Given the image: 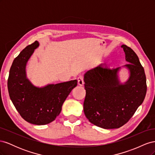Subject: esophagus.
I'll list each match as a JSON object with an SVG mask.
<instances>
[{"instance_id": "1", "label": "esophagus", "mask_w": 155, "mask_h": 155, "mask_svg": "<svg viewBox=\"0 0 155 155\" xmlns=\"http://www.w3.org/2000/svg\"><path fill=\"white\" fill-rule=\"evenodd\" d=\"M78 85L80 86H83L84 84V81L83 79L81 77H79L78 78Z\"/></svg>"}]
</instances>
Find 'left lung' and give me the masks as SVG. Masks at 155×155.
Segmentation results:
<instances>
[{"instance_id":"left-lung-1","label":"left lung","mask_w":155,"mask_h":155,"mask_svg":"<svg viewBox=\"0 0 155 155\" xmlns=\"http://www.w3.org/2000/svg\"><path fill=\"white\" fill-rule=\"evenodd\" d=\"M129 64L109 68L101 64L84 74L85 99L84 113L90 122L103 129H118L133 116L146 94L144 69L134 51L127 46H121ZM121 68L128 70L129 78L121 82Z\"/></svg>"}]
</instances>
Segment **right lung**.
Returning a JSON list of instances; mask_svg holds the SVG:
<instances>
[{
  "label": "right lung",
  "instance_id": "add662e5",
  "mask_svg": "<svg viewBox=\"0 0 155 155\" xmlns=\"http://www.w3.org/2000/svg\"><path fill=\"white\" fill-rule=\"evenodd\" d=\"M39 44L27 46L13 60L9 73L8 88L10 99L22 118L30 124L42 125L55 120L77 79L37 87L27 78L26 64Z\"/></svg>",
  "mask_w": 155,
  "mask_h": 155
}]
</instances>
